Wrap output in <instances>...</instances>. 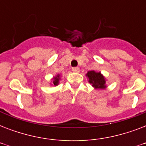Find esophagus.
Segmentation results:
<instances>
[{"label":"esophagus","mask_w":146,"mask_h":146,"mask_svg":"<svg viewBox=\"0 0 146 146\" xmlns=\"http://www.w3.org/2000/svg\"><path fill=\"white\" fill-rule=\"evenodd\" d=\"M72 70H73V72H74V73H79L80 71V70L79 67H73V68L72 69Z\"/></svg>","instance_id":"obj_1"}]
</instances>
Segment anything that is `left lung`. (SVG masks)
<instances>
[{
  "label": "left lung",
  "instance_id": "obj_1",
  "mask_svg": "<svg viewBox=\"0 0 146 146\" xmlns=\"http://www.w3.org/2000/svg\"><path fill=\"white\" fill-rule=\"evenodd\" d=\"M89 79V82L96 89H106V79L102 75L101 72H96L94 70L89 71L86 74Z\"/></svg>",
  "mask_w": 146,
  "mask_h": 146
}]
</instances>
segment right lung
Listing matches in <instances>:
<instances>
[{"label": "right lung", "mask_w": 146, "mask_h": 146, "mask_svg": "<svg viewBox=\"0 0 146 146\" xmlns=\"http://www.w3.org/2000/svg\"><path fill=\"white\" fill-rule=\"evenodd\" d=\"M60 80V74H57V76H55L53 77L51 85H52V86H57V85L59 84Z\"/></svg>", "instance_id": "add662e5"}]
</instances>
